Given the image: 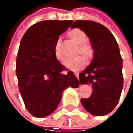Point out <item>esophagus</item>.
I'll return each instance as SVG.
<instances>
[{
  "label": "esophagus",
  "mask_w": 133,
  "mask_h": 133,
  "mask_svg": "<svg viewBox=\"0 0 133 133\" xmlns=\"http://www.w3.org/2000/svg\"><path fill=\"white\" fill-rule=\"evenodd\" d=\"M74 75L76 76L77 78H79V76H78V72H74Z\"/></svg>",
  "instance_id": "34e87169"
}]
</instances>
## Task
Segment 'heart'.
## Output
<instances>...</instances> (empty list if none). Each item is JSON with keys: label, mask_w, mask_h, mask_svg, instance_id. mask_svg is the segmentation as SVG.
I'll return each mask as SVG.
<instances>
[{"label": "heart", "mask_w": 133, "mask_h": 133, "mask_svg": "<svg viewBox=\"0 0 133 133\" xmlns=\"http://www.w3.org/2000/svg\"><path fill=\"white\" fill-rule=\"evenodd\" d=\"M67 36L72 41H74L76 44H78L77 53L81 54L87 61H90L93 57L94 49L92 45L86 43V41H88V37H87L86 33L83 30L77 29V28L71 29L70 31L68 32ZM53 52H54V55L58 61H62L64 60V56L61 52V46L60 41H57L56 42L54 45ZM83 58L80 56V57H77L74 59L66 60L65 61L63 62V65L66 69L69 70L80 69L82 67H84L85 64V58Z\"/></svg>", "instance_id": "heart-1"}]
</instances>
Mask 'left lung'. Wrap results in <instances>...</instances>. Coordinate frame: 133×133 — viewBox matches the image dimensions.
Wrapping results in <instances>:
<instances>
[{
  "label": "left lung",
  "mask_w": 133,
  "mask_h": 133,
  "mask_svg": "<svg viewBox=\"0 0 133 133\" xmlns=\"http://www.w3.org/2000/svg\"><path fill=\"white\" fill-rule=\"evenodd\" d=\"M72 29L78 28L88 36L94 49L90 64L79 74L81 84H91L93 91L81 104L94 116H104L117 105L123 89L122 58L112 32L100 23L76 21Z\"/></svg>",
  "instance_id": "8db88e82"
}]
</instances>
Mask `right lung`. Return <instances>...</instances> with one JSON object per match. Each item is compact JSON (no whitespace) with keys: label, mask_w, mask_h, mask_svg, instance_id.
I'll return each mask as SVG.
<instances>
[{"label":"right lung","mask_w":133,"mask_h":133,"mask_svg":"<svg viewBox=\"0 0 133 133\" xmlns=\"http://www.w3.org/2000/svg\"><path fill=\"white\" fill-rule=\"evenodd\" d=\"M72 21H43L26 31L17 57L16 72L20 93L29 112L42 118L51 114L61 102L63 91L77 88L78 79L56 58L53 49L59 36Z\"/></svg>","instance_id":"right-lung-1"}]
</instances>
